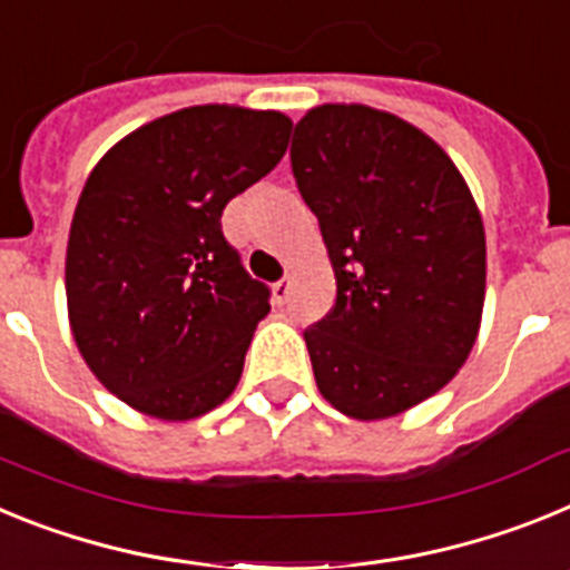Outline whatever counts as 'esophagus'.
<instances>
[{
	"label": "esophagus",
	"mask_w": 570,
	"mask_h": 570,
	"mask_svg": "<svg viewBox=\"0 0 570 570\" xmlns=\"http://www.w3.org/2000/svg\"><path fill=\"white\" fill-rule=\"evenodd\" d=\"M291 296V279H279L274 285V299L276 302H285Z\"/></svg>",
	"instance_id": "34e87169"
}]
</instances>
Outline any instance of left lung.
<instances>
[{
    "instance_id": "obj_1",
    "label": "left lung",
    "mask_w": 570,
    "mask_h": 570,
    "mask_svg": "<svg viewBox=\"0 0 570 570\" xmlns=\"http://www.w3.org/2000/svg\"><path fill=\"white\" fill-rule=\"evenodd\" d=\"M296 185L336 276L305 331L320 394L362 422L405 414L465 365L485 305V228L451 156L400 116L328 102L302 116Z\"/></svg>"
}]
</instances>
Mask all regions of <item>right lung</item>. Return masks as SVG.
<instances>
[{"label":"right lung","mask_w":570,"mask_h":570,"mask_svg":"<svg viewBox=\"0 0 570 570\" xmlns=\"http://www.w3.org/2000/svg\"><path fill=\"white\" fill-rule=\"evenodd\" d=\"M279 110L194 105L136 128L90 170L65 256L70 334L125 405L163 422L234 394L271 291L223 236L225 205L276 168Z\"/></svg>","instance_id":"add662e5"}]
</instances>
